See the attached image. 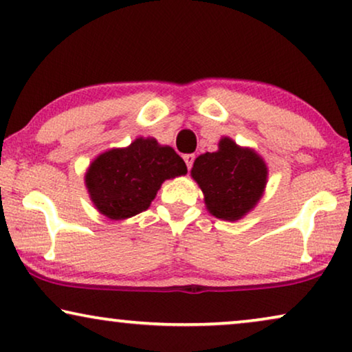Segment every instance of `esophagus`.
<instances>
[{"mask_svg":"<svg viewBox=\"0 0 352 352\" xmlns=\"http://www.w3.org/2000/svg\"><path fill=\"white\" fill-rule=\"evenodd\" d=\"M182 158H184V162H186V165H187V170H190L192 165H194V160H195L194 153H186V155L182 157Z\"/></svg>","mask_w":352,"mask_h":352,"instance_id":"34e87169","label":"esophagus"}]
</instances>
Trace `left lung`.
I'll return each mask as SVG.
<instances>
[{
  "instance_id": "1",
  "label": "left lung",
  "mask_w": 352,
  "mask_h": 352,
  "mask_svg": "<svg viewBox=\"0 0 352 352\" xmlns=\"http://www.w3.org/2000/svg\"><path fill=\"white\" fill-rule=\"evenodd\" d=\"M190 175L199 182L211 214L237 221L263 195L267 168L253 151L240 148L232 139L224 138L218 152L195 158Z\"/></svg>"
}]
</instances>
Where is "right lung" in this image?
Returning a JSON list of instances; mask_svg holds the SVG:
<instances>
[{"instance_id": "right-lung-1", "label": "right lung", "mask_w": 352, "mask_h": 352, "mask_svg": "<svg viewBox=\"0 0 352 352\" xmlns=\"http://www.w3.org/2000/svg\"><path fill=\"white\" fill-rule=\"evenodd\" d=\"M186 173L184 160L171 147L139 138L126 148L96 158L86 173V187L100 213L126 219L151 206L163 181Z\"/></svg>"}]
</instances>
